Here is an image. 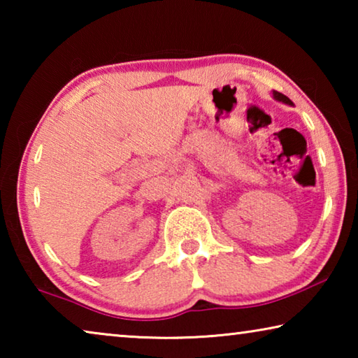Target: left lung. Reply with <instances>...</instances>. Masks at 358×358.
<instances>
[{"label": "left lung", "instance_id": "left-lung-1", "mask_svg": "<svg viewBox=\"0 0 358 358\" xmlns=\"http://www.w3.org/2000/svg\"><path fill=\"white\" fill-rule=\"evenodd\" d=\"M273 98L275 99H278V101H281V102H286V104H292V101H290L287 96H284L282 93H280V92H273Z\"/></svg>", "mask_w": 358, "mask_h": 358}]
</instances>
